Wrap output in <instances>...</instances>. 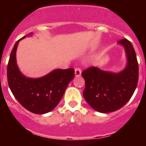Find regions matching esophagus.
<instances>
[{
	"instance_id": "obj_1",
	"label": "esophagus",
	"mask_w": 146,
	"mask_h": 146,
	"mask_svg": "<svg viewBox=\"0 0 146 146\" xmlns=\"http://www.w3.org/2000/svg\"><path fill=\"white\" fill-rule=\"evenodd\" d=\"M81 70H80V68H79V67H76L75 68V75L76 76H80V75H81Z\"/></svg>"
}]
</instances>
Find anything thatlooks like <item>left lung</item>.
I'll return each instance as SVG.
<instances>
[{
	"label": "left lung",
	"mask_w": 146,
	"mask_h": 146,
	"mask_svg": "<svg viewBox=\"0 0 146 146\" xmlns=\"http://www.w3.org/2000/svg\"><path fill=\"white\" fill-rule=\"evenodd\" d=\"M125 48L128 64L120 73L105 72L91 66L82 72L86 87L83 97L96 111L109 113L117 111L131 98L138 84L139 64L131 42L127 38L118 41Z\"/></svg>",
	"instance_id": "obj_1"
}]
</instances>
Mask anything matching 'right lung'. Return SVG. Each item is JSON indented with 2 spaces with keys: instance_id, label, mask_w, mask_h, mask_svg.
Returning <instances> with one entry per match:
<instances>
[{
  "instance_id": "add662e5",
  "label": "right lung",
  "mask_w": 146,
  "mask_h": 146,
  "mask_svg": "<svg viewBox=\"0 0 146 146\" xmlns=\"http://www.w3.org/2000/svg\"><path fill=\"white\" fill-rule=\"evenodd\" d=\"M19 40L14 44L7 64L9 87L16 99L30 112L38 114L50 112L62 98L75 76V70L73 68L55 70L42 78H26L19 72L16 62V50Z\"/></svg>"
}]
</instances>
